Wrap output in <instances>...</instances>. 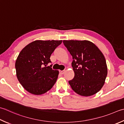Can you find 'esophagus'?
<instances>
[{"label": "esophagus", "mask_w": 124, "mask_h": 124, "mask_svg": "<svg viewBox=\"0 0 124 124\" xmlns=\"http://www.w3.org/2000/svg\"><path fill=\"white\" fill-rule=\"evenodd\" d=\"M59 72H60V73L62 75V74H63L64 73L65 70H60Z\"/></svg>", "instance_id": "34e87169"}]
</instances>
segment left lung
Returning a JSON list of instances; mask_svg holds the SVG:
<instances>
[{
	"instance_id": "left-lung-1",
	"label": "left lung",
	"mask_w": 124,
	"mask_h": 124,
	"mask_svg": "<svg viewBox=\"0 0 124 124\" xmlns=\"http://www.w3.org/2000/svg\"><path fill=\"white\" fill-rule=\"evenodd\" d=\"M72 57L74 78L69 81L72 89L83 96L96 93L104 85L108 74L106 60L97 46L87 40H63Z\"/></svg>"
}]
</instances>
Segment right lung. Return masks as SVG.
<instances>
[{"instance_id":"obj_1","label":"right lung","mask_w":124,"mask_h":124,"mask_svg":"<svg viewBox=\"0 0 124 124\" xmlns=\"http://www.w3.org/2000/svg\"><path fill=\"white\" fill-rule=\"evenodd\" d=\"M62 40H36L30 43L19 53L16 62V77L24 89L39 95L52 88L59 71L52 69L50 56Z\"/></svg>"}]
</instances>
